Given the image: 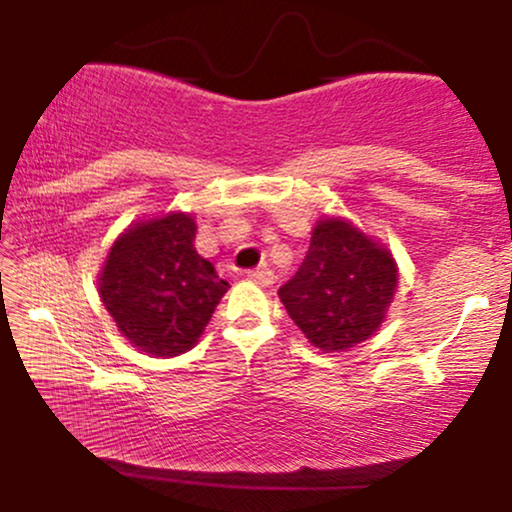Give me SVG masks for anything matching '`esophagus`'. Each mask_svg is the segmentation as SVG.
I'll list each match as a JSON object with an SVG mask.
<instances>
[{"instance_id": "1", "label": "esophagus", "mask_w": 512, "mask_h": 512, "mask_svg": "<svg viewBox=\"0 0 512 512\" xmlns=\"http://www.w3.org/2000/svg\"><path fill=\"white\" fill-rule=\"evenodd\" d=\"M248 276L252 281H257L260 286H272L274 284V272L272 269L262 267V269H250Z\"/></svg>"}]
</instances>
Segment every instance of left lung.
Instances as JSON below:
<instances>
[{
  "instance_id": "1",
  "label": "left lung",
  "mask_w": 512,
  "mask_h": 512,
  "mask_svg": "<svg viewBox=\"0 0 512 512\" xmlns=\"http://www.w3.org/2000/svg\"><path fill=\"white\" fill-rule=\"evenodd\" d=\"M397 289L390 250L344 219L313 228L308 255L279 289L286 313L320 351H349L385 320Z\"/></svg>"
}]
</instances>
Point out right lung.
<instances>
[{"label": "right lung", "instance_id": "obj_1", "mask_svg": "<svg viewBox=\"0 0 512 512\" xmlns=\"http://www.w3.org/2000/svg\"><path fill=\"white\" fill-rule=\"evenodd\" d=\"M190 214L129 226L110 248L98 293L120 332L151 356H178L197 344L228 289L197 255Z\"/></svg>", "mask_w": 512, "mask_h": 512}]
</instances>
